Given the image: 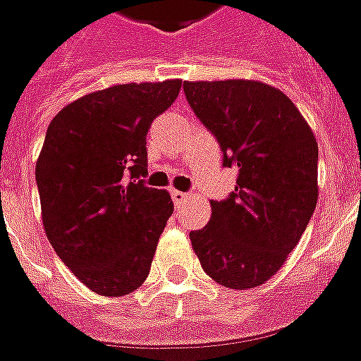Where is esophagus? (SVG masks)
I'll return each instance as SVG.
<instances>
[{
    "instance_id": "esophagus-1",
    "label": "esophagus",
    "mask_w": 361,
    "mask_h": 361,
    "mask_svg": "<svg viewBox=\"0 0 361 361\" xmlns=\"http://www.w3.org/2000/svg\"><path fill=\"white\" fill-rule=\"evenodd\" d=\"M188 197L189 193H183V191H176V189L172 191V199L176 204H181L183 201H188Z\"/></svg>"
}]
</instances>
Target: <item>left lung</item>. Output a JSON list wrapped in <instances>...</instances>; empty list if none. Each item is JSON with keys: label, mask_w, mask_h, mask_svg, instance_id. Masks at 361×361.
I'll return each mask as SVG.
<instances>
[{"label": "left lung", "mask_w": 361, "mask_h": 361, "mask_svg": "<svg viewBox=\"0 0 361 361\" xmlns=\"http://www.w3.org/2000/svg\"><path fill=\"white\" fill-rule=\"evenodd\" d=\"M191 110L211 131L235 189L211 201L209 224L191 232L203 271L222 286L265 284L284 265L317 204L315 135L284 92L265 82H183Z\"/></svg>", "instance_id": "1"}]
</instances>
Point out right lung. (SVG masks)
Returning <instances> with one entry per match:
<instances>
[{"label": "right lung", "instance_id": "1", "mask_svg": "<svg viewBox=\"0 0 361 361\" xmlns=\"http://www.w3.org/2000/svg\"><path fill=\"white\" fill-rule=\"evenodd\" d=\"M180 89V79L116 85L67 104L48 126L36 160L44 230L96 294H131L149 276L173 203L141 180L147 133Z\"/></svg>", "mask_w": 361, "mask_h": 361}]
</instances>
